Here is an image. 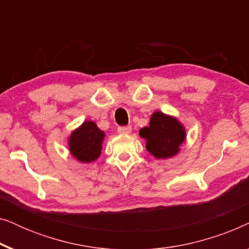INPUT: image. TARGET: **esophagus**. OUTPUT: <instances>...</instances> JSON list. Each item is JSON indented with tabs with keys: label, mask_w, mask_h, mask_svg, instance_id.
I'll return each instance as SVG.
<instances>
[{
	"label": "esophagus",
	"mask_w": 249,
	"mask_h": 249,
	"mask_svg": "<svg viewBox=\"0 0 249 249\" xmlns=\"http://www.w3.org/2000/svg\"><path fill=\"white\" fill-rule=\"evenodd\" d=\"M131 131L130 125H121V127L118 128L119 134H129Z\"/></svg>",
	"instance_id": "esophagus-1"
}]
</instances>
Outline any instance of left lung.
I'll return each mask as SVG.
<instances>
[{
    "instance_id": "left-lung-1",
    "label": "left lung",
    "mask_w": 249,
    "mask_h": 249,
    "mask_svg": "<svg viewBox=\"0 0 249 249\" xmlns=\"http://www.w3.org/2000/svg\"><path fill=\"white\" fill-rule=\"evenodd\" d=\"M141 137L146 139L147 151L158 159H166L176 155L179 146L185 141V130L175 118L162 112L153 113L148 127L139 130Z\"/></svg>"
}]
</instances>
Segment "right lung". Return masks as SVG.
I'll return each mask as SVG.
<instances>
[{
  "label": "right lung",
  "mask_w": 249,
  "mask_h": 249,
  "mask_svg": "<svg viewBox=\"0 0 249 249\" xmlns=\"http://www.w3.org/2000/svg\"><path fill=\"white\" fill-rule=\"evenodd\" d=\"M104 132L93 121H85L80 128L71 134L69 139L70 152L78 161L89 163L101 154V144Z\"/></svg>",
  "instance_id": "right-lung-1"
}]
</instances>
